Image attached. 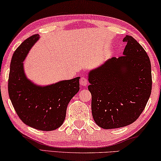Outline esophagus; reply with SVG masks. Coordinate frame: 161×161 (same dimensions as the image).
<instances>
[{
    "label": "esophagus",
    "mask_w": 161,
    "mask_h": 161,
    "mask_svg": "<svg viewBox=\"0 0 161 161\" xmlns=\"http://www.w3.org/2000/svg\"><path fill=\"white\" fill-rule=\"evenodd\" d=\"M80 85H81V86H86V85H88V79L86 78V77H82V78H80Z\"/></svg>",
    "instance_id": "34e87169"
}]
</instances>
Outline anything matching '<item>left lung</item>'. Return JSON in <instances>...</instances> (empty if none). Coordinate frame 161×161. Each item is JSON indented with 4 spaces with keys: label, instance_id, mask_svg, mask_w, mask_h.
I'll list each match as a JSON object with an SVG mask.
<instances>
[{
    "label": "left lung",
    "instance_id": "left-lung-1",
    "mask_svg": "<svg viewBox=\"0 0 161 161\" xmlns=\"http://www.w3.org/2000/svg\"><path fill=\"white\" fill-rule=\"evenodd\" d=\"M122 56L114 57L89 73L91 111L103 129L123 127L137 119L152 90L151 64L146 52L131 36Z\"/></svg>",
    "mask_w": 161,
    "mask_h": 161
}]
</instances>
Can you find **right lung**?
Wrapping results in <instances>:
<instances>
[{
    "mask_svg": "<svg viewBox=\"0 0 161 161\" xmlns=\"http://www.w3.org/2000/svg\"><path fill=\"white\" fill-rule=\"evenodd\" d=\"M34 34L14 52L10 66L8 94L17 115L26 125L42 131H52L63 125L68 103L80 89L77 77L41 87L26 78L23 61L38 40Z\"/></svg>",
    "mask_w": 161,
    "mask_h": 161,
    "instance_id": "obj_1",
    "label": "right lung"
}]
</instances>
